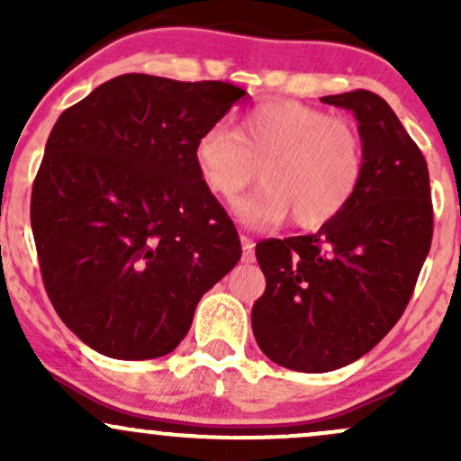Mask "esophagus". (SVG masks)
Returning a JSON list of instances; mask_svg holds the SVG:
<instances>
[{
    "label": "esophagus",
    "mask_w": 461,
    "mask_h": 461,
    "mask_svg": "<svg viewBox=\"0 0 461 461\" xmlns=\"http://www.w3.org/2000/svg\"><path fill=\"white\" fill-rule=\"evenodd\" d=\"M240 242H242V260L245 262H253L256 260V253H253V240L249 236H240Z\"/></svg>",
    "instance_id": "obj_1"
}]
</instances>
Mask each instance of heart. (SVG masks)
<instances>
[{
  "mask_svg": "<svg viewBox=\"0 0 461 461\" xmlns=\"http://www.w3.org/2000/svg\"><path fill=\"white\" fill-rule=\"evenodd\" d=\"M203 186L236 201L256 182L264 186L236 203L247 225L271 227L293 216L305 230L336 219L351 205L366 176V142L345 116L314 105L271 99L249 108L236 131L210 125L194 142Z\"/></svg>",
  "mask_w": 461,
  "mask_h": 461,
  "instance_id": "obj_1",
  "label": "heart"
}]
</instances>
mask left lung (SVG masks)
<instances>
[{"instance_id":"obj_1","label":"left lung","mask_w":461,"mask_h":461,"mask_svg":"<svg viewBox=\"0 0 461 461\" xmlns=\"http://www.w3.org/2000/svg\"><path fill=\"white\" fill-rule=\"evenodd\" d=\"M351 110L366 142V176L351 205L316 234L258 242L267 290L253 303L258 347L279 366H347L396 325L431 247L429 171L385 99L322 97Z\"/></svg>"}]
</instances>
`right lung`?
Here are the masks:
<instances>
[{
	"instance_id": "obj_1",
	"label": "right lung",
	"mask_w": 461,
	"mask_h": 461,
	"mask_svg": "<svg viewBox=\"0 0 461 461\" xmlns=\"http://www.w3.org/2000/svg\"><path fill=\"white\" fill-rule=\"evenodd\" d=\"M242 88L125 73L58 116L32 188V234L58 316L114 359L171 353L240 260L194 142Z\"/></svg>"
}]
</instances>
